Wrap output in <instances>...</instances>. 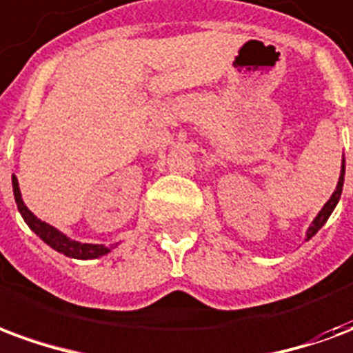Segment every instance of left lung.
<instances>
[{"label":"left lung","instance_id":"obj_1","mask_svg":"<svg viewBox=\"0 0 353 353\" xmlns=\"http://www.w3.org/2000/svg\"><path fill=\"white\" fill-rule=\"evenodd\" d=\"M344 172H346V161H344V154H342L341 176H339L336 189H334L333 194H331V199L327 200L325 204H323V208L319 210V214L314 217V221L310 223V227H308V230H306V240H310V238L314 236V234H316L323 225H325L327 219H329V215L333 214V210L336 208V204H339V200H341V194H342V185H344Z\"/></svg>","mask_w":353,"mask_h":353}]
</instances>
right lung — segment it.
Returning a JSON list of instances; mask_svg holds the SVG:
<instances>
[{
	"mask_svg": "<svg viewBox=\"0 0 353 353\" xmlns=\"http://www.w3.org/2000/svg\"><path fill=\"white\" fill-rule=\"evenodd\" d=\"M12 192H14V202H17V208H19L22 219L26 223L30 229L34 230L37 236L41 238L43 242L47 245H50L54 252L62 253L65 257H72V259H98L101 255H108L113 248H117V244L103 245V244H83V242H77V240H72L70 236H65L64 232H60L58 229H54L49 223L41 221L37 215H34L30 212V208L24 204L22 200V192H20L19 179L12 174Z\"/></svg>",
	"mask_w": 353,
	"mask_h": 353,
	"instance_id": "right-lung-1",
	"label": "right lung"
}]
</instances>
